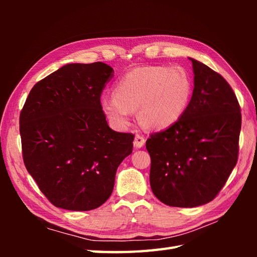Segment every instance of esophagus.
I'll use <instances>...</instances> for the list:
<instances>
[{
  "label": "esophagus",
  "instance_id": "obj_1",
  "mask_svg": "<svg viewBox=\"0 0 257 257\" xmlns=\"http://www.w3.org/2000/svg\"><path fill=\"white\" fill-rule=\"evenodd\" d=\"M146 143V139L140 135H136L135 140H134V147L135 148H141Z\"/></svg>",
  "mask_w": 257,
  "mask_h": 257
}]
</instances>
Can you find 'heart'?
<instances>
[{"instance_id":"heart-1","label":"heart","mask_w":257,"mask_h":257,"mask_svg":"<svg viewBox=\"0 0 257 257\" xmlns=\"http://www.w3.org/2000/svg\"><path fill=\"white\" fill-rule=\"evenodd\" d=\"M192 83L181 67L147 66L130 70L113 87L114 96H103L102 112L114 127L123 129L138 109L139 121L162 130L171 127L187 110Z\"/></svg>"}]
</instances>
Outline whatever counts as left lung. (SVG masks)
Masks as SVG:
<instances>
[{"instance_id": "1", "label": "left lung", "mask_w": 257, "mask_h": 257, "mask_svg": "<svg viewBox=\"0 0 257 257\" xmlns=\"http://www.w3.org/2000/svg\"><path fill=\"white\" fill-rule=\"evenodd\" d=\"M187 110L166 130L152 134L150 185L162 203L194 207L209 203L236 166L241 108L227 81L196 59Z\"/></svg>"}]
</instances>
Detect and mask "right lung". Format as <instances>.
I'll return each instance as SVG.
<instances>
[{"mask_svg": "<svg viewBox=\"0 0 257 257\" xmlns=\"http://www.w3.org/2000/svg\"><path fill=\"white\" fill-rule=\"evenodd\" d=\"M109 65L67 64L34 85L20 114L27 171L61 209L89 211L111 195L133 134L113 132L100 107Z\"/></svg>", "mask_w": 257, "mask_h": 257, "instance_id": "obj_1", "label": "right lung"}]
</instances>
